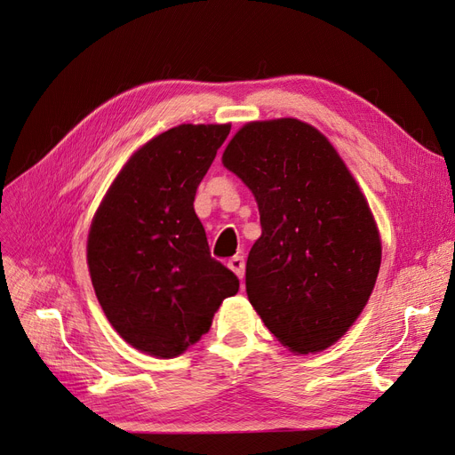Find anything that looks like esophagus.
Wrapping results in <instances>:
<instances>
[{
  "label": "esophagus",
  "mask_w": 455,
  "mask_h": 455,
  "mask_svg": "<svg viewBox=\"0 0 455 455\" xmlns=\"http://www.w3.org/2000/svg\"><path fill=\"white\" fill-rule=\"evenodd\" d=\"M228 267L237 275V277L243 281L244 277V258L243 256H233L229 261H228Z\"/></svg>",
  "instance_id": "34e87169"
}]
</instances>
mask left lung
<instances>
[{
	"label": "left lung",
	"mask_w": 455,
	"mask_h": 455,
	"mask_svg": "<svg viewBox=\"0 0 455 455\" xmlns=\"http://www.w3.org/2000/svg\"><path fill=\"white\" fill-rule=\"evenodd\" d=\"M224 167L254 194L261 235L246 259V294L284 347L332 346L364 309L381 264L370 206L334 146L307 123H246Z\"/></svg>",
	"instance_id": "1"
}]
</instances>
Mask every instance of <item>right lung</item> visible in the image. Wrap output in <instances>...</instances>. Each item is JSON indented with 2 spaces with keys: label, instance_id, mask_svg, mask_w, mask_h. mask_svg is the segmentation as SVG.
Segmentation results:
<instances>
[{
  "label": "right lung",
  "instance_id": "obj_1",
  "mask_svg": "<svg viewBox=\"0 0 455 455\" xmlns=\"http://www.w3.org/2000/svg\"><path fill=\"white\" fill-rule=\"evenodd\" d=\"M231 125H178L121 169L96 211L87 264L96 298L132 347L172 359L209 332L239 279L211 256L196 191Z\"/></svg>",
  "mask_w": 455,
  "mask_h": 455
}]
</instances>
